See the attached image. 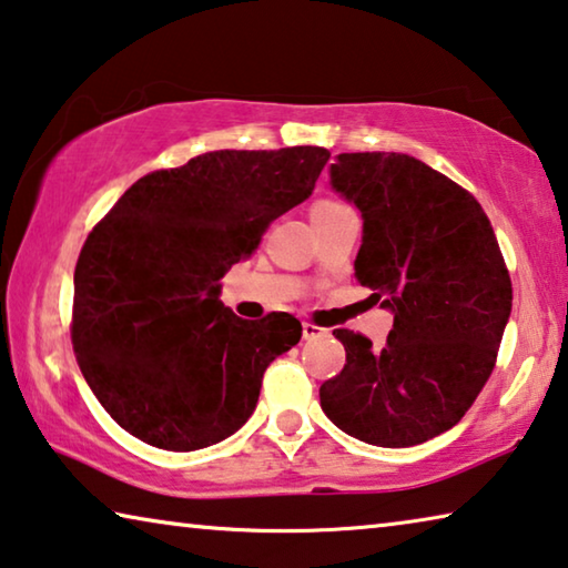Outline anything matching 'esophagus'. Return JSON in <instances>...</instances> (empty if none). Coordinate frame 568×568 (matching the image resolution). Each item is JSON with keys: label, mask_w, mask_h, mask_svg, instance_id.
Listing matches in <instances>:
<instances>
[{"label": "esophagus", "mask_w": 568, "mask_h": 568, "mask_svg": "<svg viewBox=\"0 0 568 568\" xmlns=\"http://www.w3.org/2000/svg\"><path fill=\"white\" fill-rule=\"evenodd\" d=\"M321 336H326V328H321V326H316V323H308L305 321L303 323V338H321Z\"/></svg>", "instance_id": "1"}]
</instances>
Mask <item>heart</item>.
<instances>
[{
    "mask_svg": "<svg viewBox=\"0 0 568 568\" xmlns=\"http://www.w3.org/2000/svg\"><path fill=\"white\" fill-rule=\"evenodd\" d=\"M321 204H333V202H321ZM321 204H318V206H321Z\"/></svg>",
    "mask_w": 568,
    "mask_h": 568,
    "instance_id": "obj_1",
    "label": "heart"
}]
</instances>
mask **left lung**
I'll return each instance as SVG.
<instances>
[{
    "mask_svg": "<svg viewBox=\"0 0 568 568\" xmlns=\"http://www.w3.org/2000/svg\"><path fill=\"white\" fill-rule=\"evenodd\" d=\"M331 189L362 212L356 281L392 311L382 348L333 331L346 366L321 386V409L346 435L412 447L463 419L488 382L513 291L483 206L407 154H338Z\"/></svg>",
    "mask_w": 568,
    "mask_h": 568,
    "instance_id": "1",
    "label": "left lung"
}]
</instances>
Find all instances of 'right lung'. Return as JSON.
<instances>
[{
	"label": "right lung",
	"mask_w": 568,
	"mask_h": 568,
	"mask_svg": "<svg viewBox=\"0 0 568 568\" xmlns=\"http://www.w3.org/2000/svg\"><path fill=\"white\" fill-rule=\"evenodd\" d=\"M328 151H210L141 176L75 265L73 348L103 409L141 443L192 453L245 425L263 374L301 341L291 313L242 321L222 277L305 202Z\"/></svg>",
	"instance_id": "1"
}]
</instances>
